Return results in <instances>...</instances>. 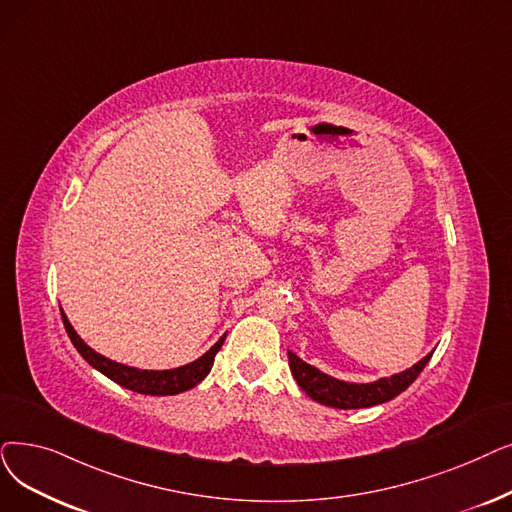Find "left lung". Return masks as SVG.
I'll return each instance as SVG.
<instances>
[{
  "mask_svg": "<svg viewBox=\"0 0 512 512\" xmlns=\"http://www.w3.org/2000/svg\"><path fill=\"white\" fill-rule=\"evenodd\" d=\"M431 355L433 353L425 355V358L404 372L385 376V379H379L374 383H345L339 379H332V376L303 362L293 351H288V366H291V372L299 387L314 399V402L339 410H351L385 404L395 395L406 391L416 381V376L422 372V368L429 364Z\"/></svg>",
  "mask_w": 512,
  "mask_h": 512,
  "instance_id": "1",
  "label": "left lung"
}]
</instances>
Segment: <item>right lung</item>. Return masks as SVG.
<instances>
[{
	"instance_id": "obj_1",
	"label": "right lung",
	"mask_w": 512,
	"mask_h": 512,
	"mask_svg": "<svg viewBox=\"0 0 512 512\" xmlns=\"http://www.w3.org/2000/svg\"><path fill=\"white\" fill-rule=\"evenodd\" d=\"M60 314H62L64 328H66V332H69L75 349L81 353V358L87 364L100 370L104 376H108L110 381L119 383L121 387L131 389L136 393H144V395H177V393L196 387L211 372L215 353L226 341V335H224L207 353H203L201 358L186 364V366L171 368V370H140V368H131V366L108 360L98 351H94L90 345H85L83 339L75 332V328L71 326L69 318L64 316L62 309H60Z\"/></svg>"
}]
</instances>
